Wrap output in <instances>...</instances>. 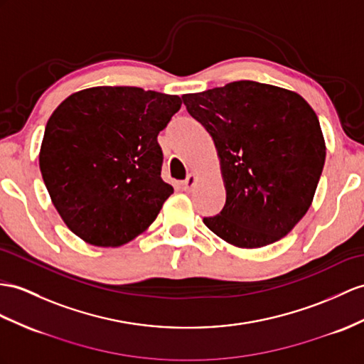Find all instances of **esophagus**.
Instances as JSON below:
<instances>
[{"mask_svg":"<svg viewBox=\"0 0 364 364\" xmlns=\"http://www.w3.org/2000/svg\"><path fill=\"white\" fill-rule=\"evenodd\" d=\"M196 182H198V176L196 174H188L187 179L182 182V190L190 191L194 187V185H196Z\"/></svg>","mask_w":364,"mask_h":364,"instance_id":"obj_1","label":"esophagus"}]
</instances>
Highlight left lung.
I'll list each match as a JSON object with an SVG mask.
<instances>
[{"mask_svg": "<svg viewBox=\"0 0 364 364\" xmlns=\"http://www.w3.org/2000/svg\"><path fill=\"white\" fill-rule=\"evenodd\" d=\"M182 100L215 141L227 191L223 211L203 224L241 249L284 237L307 213L323 173L315 111L294 91L250 80Z\"/></svg>", "mask_w": 364, "mask_h": 364, "instance_id": "8db88e82", "label": "left lung"}]
</instances>
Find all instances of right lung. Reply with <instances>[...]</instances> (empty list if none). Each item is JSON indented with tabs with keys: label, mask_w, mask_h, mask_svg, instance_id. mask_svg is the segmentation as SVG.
<instances>
[{
	"label": "right lung",
	"mask_w": 364,
	"mask_h": 364,
	"mask_svg": "<svg viewBox=\"0 0 364 364\" xmlns=\"http://www.w3.org/2000/svg\"><path fill=\"white\" fill-rule=\"evenodd\" d=\"M181 105L177 95L132 86H95L58 105L40 170L70 232L91 245L120 247L154 223L174 191L161 177L157 136Z\"/></svg>",
	"instance_id": "1"
}]
</instances>
